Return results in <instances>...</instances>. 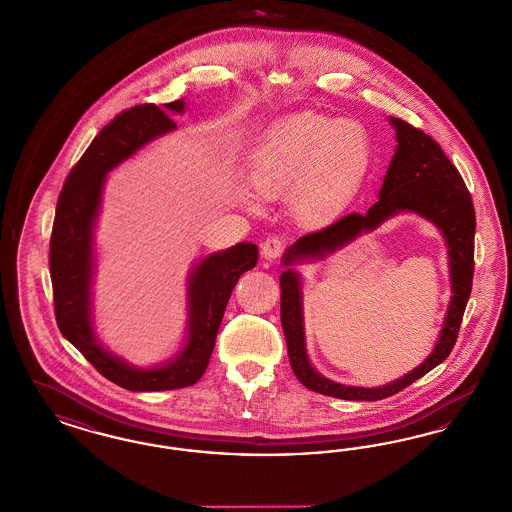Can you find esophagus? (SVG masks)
Instances as JSON below:
<instances>
[{
    "label": "esophagus",
    "mask_w": 512,
    "mask_h": 512,
    "mask_svg": "<svg viewBox=\"0 0 512 512\" xmlns=\"http://www.w3.org/2000/svg\"><path fill=\"white\" fill-rule=\"evenodd\" d=\"M282 249H284V240L280 236H270L261 244V255L268 261H272L282 255Z\"/></svg>",
    "instance_id": "1"
}]
</instances>
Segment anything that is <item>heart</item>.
<instances>
[{"label":"heart","mask_w":512,"mask_h":512,"mask_svg":"<svg viewBox=\"0 0 512 512\" xmlns=\"http://www.w3.org/2000/svg\"><path fill=\"white\" fill-rule=\"evenodd\" d=\"M371 162L373 146L360 123L303 112L265 129L251 152L249 181L266 198L289 192L295 217L322 225L354 204ZM240 202L257 209L246 190H240Z\"/></svg>","instance_id":"heart-1"}]
</instances>
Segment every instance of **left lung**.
I'll use <instances>...</instances> for the list:
<instances>
[{"label":"left lung","instance_id":"obj_1","mask_svg":"<svg viewBox=\"0 0 512 512\" xmlns=\"http://www.w3.org/2000/svg\"><path fill=\"white\" fill-rule=\"evenodd\" d=\"M389 122L396 133V150L379 190V202L371 205L366 215L350 213L333 225L301 236L287 247L282 257V265L286 266L280 276L282 328L293 373L307 389L341 400L377 402L389 398L442 364L457 341L465 307L471 297L476 228L471 194L440 144L404 120L389 116ZM402 212L427 218L441 230L449 247L452 297L437 345L417 369L383 388H352L331 382L314 369L307 358L302 277L292 265L323 260Z\"/></svg>","mask_w":512,"mask_h":512}]
</instances>
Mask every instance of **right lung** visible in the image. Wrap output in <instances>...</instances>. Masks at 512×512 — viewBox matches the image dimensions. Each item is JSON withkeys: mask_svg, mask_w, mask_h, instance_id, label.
Returning a JSON list of instances; mask_svg holds the SVG:
<instances>
[{"mask_svg": "<svg viewBox=\"0 0 512 512\" xmlns=\"http://www.w3.org/2000/svg\"><path fill=\"white\" fill-rule=\"evenodd\" d=\"M184 101L141 104L116 116L93 139L62 188L51 234L49 268L55 316L64 339L118 387L135 392L183 389L204 375L226 303L238 278L259 259V247L240 242L192 265L186 278V333L175 356L150 368H137L104 347L93 320L97 274L95 226L103 204L106 175L133 158L146 144L177 129L169 114H183Z\"/></svg>", "mask_w": 512, "mask_h": 512, "instance_id": "obj_1", "label": "right lung"}]
</instances>
